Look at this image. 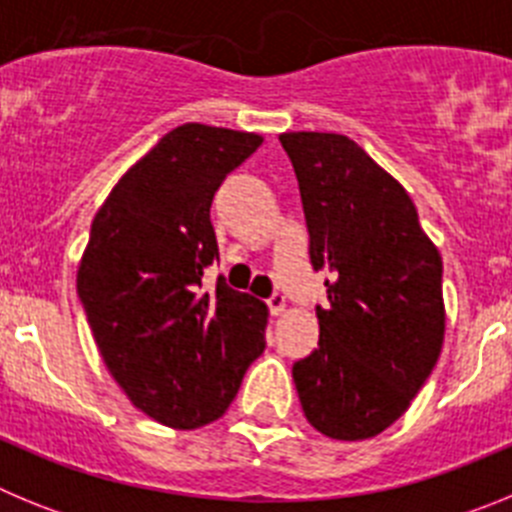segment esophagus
<instances>
[{
  "label": "esophagus",
  "instance_id": "1",
  "mask_svg": "<svg viewBox=\"0 0 512 512\" xmlns=\"http://www.w3.org/2000/svg\"><path fill=\"white\" fill-rule=\"evenodd\" d=\"M266 305H269V312L271 315H282L284 310H287V300H284V295H271L269 300H266Z\"/></svg>",
  "mask_w": 512,
  "mask_h": 512
}]
</instances>
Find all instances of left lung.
<instances>
[{
    "label": "left lung",
    "instance_id": "8db88e82",
    "mask_svg": "<svg viewBox=\"0 0 512 512\" xmlns=\"http://www.w3.org/2000/svg\"><path fill=\"white\" fill-rule=\"evenodd\" d=\"M328 305L318 348L295 361L305 418L323 436L361 441L390 428L441 354L443 264L410 194L351 138L284 133Z\"/></svg>",
    "mask_w": 512,
    "mask_h": 512
}]
</instances>
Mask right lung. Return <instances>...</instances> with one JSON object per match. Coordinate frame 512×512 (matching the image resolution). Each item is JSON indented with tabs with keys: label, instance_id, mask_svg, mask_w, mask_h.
<instances>
[{
	"label": "right lung",
	"instance_id": "add662e5",
	"mask_svg": "<svg viewBox=\"0 0 512 512\" xmlns=\"http://www.w3.org/2000/svg\"><path fill=\"white\" fill-rule=\"evenodd\" d=\"M261 135L187 122L122 176L94 215L76 289L104 364L140 413L192 431L228 410L264 354L266 305L220 277L210 205Z\"/></svg>",
	"mask_w": 512,
	"mask_h": 512
}]
</instances>
